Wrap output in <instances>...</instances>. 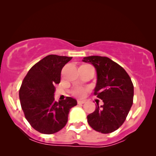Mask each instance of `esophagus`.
Instances as JSON below:
<instances>
[{"label": "esophagus", "instance_id": "34e87169", "mask_svg": "<svg viewBox=\"0 0 156 156\" xmlns=\"http://www.w3.org/2000/svg\"><path fill=\"white\" fill-rule=\"evenodd\" d=\"M85 103V101H81V100H78L77 103L78 104H84Z\"/></svg>", "mask_w": 156, "mask_h": 156}]
</instances>
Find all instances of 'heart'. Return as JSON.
Returning a JSON list of instances; mask_svg holds the SVG:
<instances>
[{
    "instance_id": "1",
    "label": "heart",
    "mask_w": 156,
    "mask_h": 156,
    "mask_svg": "<svg viewBox=\"0 0 156 156\" xmlns=\"http://www.w3.org/2000/svg\"><path fill=\"white\" fill-rule=\"evenodd\" d=\"M72 94L76 97L82 98L85 95V90L82 87H76L75 89L73 90Z\"/></svg>"
}]
</instances>
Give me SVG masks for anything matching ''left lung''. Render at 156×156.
<instances>
[{"mask_svg": "<svg viewBox=\"0 0 156 156\" xmlns=\"http://www.w3.org/2000/svg\"><path fill=\"white\" fill-rule=\"evenodd\" d=\"M82 61L95 67L97 83L94 94L103 102L88 115V124L95 131L111 133L123 124L133 103L131 78L120 65L108 57L92 55L83 58Z\"/></svg>", "mask_w": 156, "mask_h": 156, "instance_id": "8db88e82", "label": "left lung"}]
</instances>
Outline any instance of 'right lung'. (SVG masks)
Returning <instances> with one entry per match:
<instances>
[{"label": "right lung", "instance_id": "1", "mask_svg": "<svg viewBox=\"0 0 156 156\" xmlns=\"http://www.w3.org/2000/svg\"><path fill=\"white\" fill-rule=\"evenodd\" d=\"M72 57L49 55L30 69L19 90V100L25 118L34 129L51 134L60 131L68 122L70 109L77 104L71 97L55 101V85Z\"/></svg>", "mask_w": 156, "mask_h": 156}]
</instances>
